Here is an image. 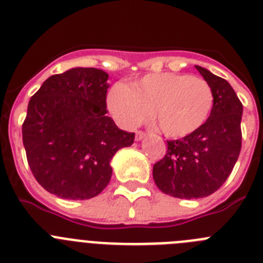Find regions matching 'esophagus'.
Wrapping results in <instances>:
<instances>
[{
	"label": "esophagus",
	"instance_id": "1",
	"mask_svg": "<svg viewBox=\"0 0 263 263\" xmlns=\"http://www.w3.org/2000/svg\"><path fill=\"white\" fill-rule=\"evenodd\" d=\"M145 136H146L145 132H142V130H138V132L136 133V141H141V139H142Z\"/></svg>",
	"mask_w": 263,
	"mask_h": 263
}]
</instances>
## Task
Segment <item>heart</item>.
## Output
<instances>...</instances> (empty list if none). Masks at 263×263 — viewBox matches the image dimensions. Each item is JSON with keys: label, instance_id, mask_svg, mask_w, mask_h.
Listing matches in <instances>:
<instances>
[{"label": "heart", "instance_id": "heart-1", "mask_svg": "<svg viewBox=\"0 0 263 263\" xmlns=\"http://www.w3.org/2000/svg\"><path fill=\"white\" fill-rule=\"evenodd\" d=\"M106 101L121 126L136 127L152 113L159 132L170 138H182L205 124L215 97L204 79L163 72L143 76L130 87L116 84Z\"/></svg>", "mask_w": 263, "mask_h": 263}]
</instances>
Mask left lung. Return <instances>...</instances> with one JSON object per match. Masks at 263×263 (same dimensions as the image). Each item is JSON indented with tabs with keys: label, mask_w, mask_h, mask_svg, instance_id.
Wrapping results in <instances>:
<instances>
[{
	"label": "left lung",
	"mask_w": 263,
	"mask_h": 263,
	"mask_svg": "<svg viewBox=\"0 0 263 263\" xmlns=\"http://www.w3.org/2000/svg\"><path fill=\"white\" fill-rule=\"evenodd\" d=\"M195 67L213 90L212 111L200 129L167 141L166 155L153 167L157 187L179 199H199L217 191L231 175L242 139V104L234 89L225 79Z\"/></svg>",
	"instance_id": "obj_1"
}]
</instances>
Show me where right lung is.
Listing matches in <instances>:
<instances>
[{
    "mask_svg": "<svg viewBox=\"0 0 263 263\" xmlns=\"http://www.w3.org/2000/svg\"><path fill=\"white\" fill-rule=\"evenodd\" d=\"M108 73L72 68L52 75L27 106L23 146L36 182L62 199L84 200L108 185L110 159L132 146L134 133L106 116Z\"/></svg>",
    "mask_w": 263,
    "mask_h": 263,
    "instance_id": "obj_1",
    "label": "right lung"
}]
</instances>
